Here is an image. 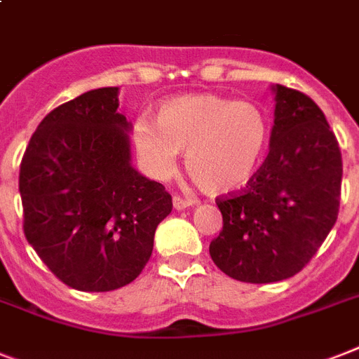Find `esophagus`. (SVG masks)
<instances>
[{
    "mask_svg": "<svg viewBox=\"0 0 359 359\" xmlns=\"http://www.w3.org/2000/svg\"><path fill=\"white\" fill-rule=\"evenodd\" d=\"M195 205L194 199H184V197H180V195H175L173 197V206L175 210H184L188 208V206Z\"/></svg>",
    "mask_w": 359,
    "mask_h": 359,
    "instance_id": "esophagus-1",
    "label": "esophagus"
}]
</instances>
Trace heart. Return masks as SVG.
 I'll use <instances>...</instances> for the list:
<instances>
[{
    "instance_id": "heart-1",
    "label": "heart",
    "mask_w": 359,
    "mask_h": 359,
    "mask_svg": "<svg viewBox=\"0 0 359 359\" xmlns=\"http://www.w3.org/2000/svg\"><path fill=\"white\" fill-rule=\"evenodd\" d=\"M271 138L267 114L255 103L217 94H189L160 104L156 125L138 119L133 142L145 170L171 177L177 154L203 191L225 195L245 188L260 170Z\"/></svg>"
}]
</instances>
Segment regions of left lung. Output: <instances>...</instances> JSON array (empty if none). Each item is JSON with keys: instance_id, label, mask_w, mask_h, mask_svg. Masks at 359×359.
Segmentation results:
<instances>
[{"instance_id": "8db88e82", "label": "left lung", "mask_w": 359, "mask_h": 359, "mask_svg": "<svg viewBox=\"0 0 359 359\" xmlns=\"http://www.w3.org/2000/svg\"><path fill=\"white\" fill-rule=\"evenodd\" d=\"M269 154L240 194L215 199L223 230L210 256L240 282L269 284L297 275L336 225L343 162L323 110L299 90L273 86Z\"/></svg>"}]
</instances>
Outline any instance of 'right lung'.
I'll return each instance as SVG.
<instances>
[{"mask_svg": "<svg viewBox=\"0 0 359 359\" xmlns=\"http://www.w3.org/2000/svg\"><path fill=\"white\" fill-rule=\"evenodd\" d=\"M118 88L90 90L40 121L20 165L23 232L58 280L79 291L130 284L173 208L130 164Z\"/></svg>", "mask_w": 359, "mask_h": 359, "instance_id": "obj_1", "label": "right lung"}]
</instances>
